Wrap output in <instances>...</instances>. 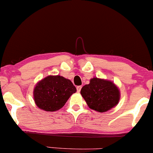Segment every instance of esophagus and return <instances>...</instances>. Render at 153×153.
Returning a JSON list of instances; mask_svg holds the SVG:
<instances>
[{
	"mask_svg": "<svg viewBox=\"0 0 153 153\" xmlns=\"http://www.w3.org/2000/svg\"><path fill=\"white\" fill-rule=\"evenodd\" d=\"M77 91H78V92L79 93L80 91V90H81V88H82V86L81 85H79V86H77Z\"/></svg>",
	"mask_w": 153,
	"mask_h": 153,
	"instance_id": "obj_1",
	"label": "esophagus"
}]
</instances>
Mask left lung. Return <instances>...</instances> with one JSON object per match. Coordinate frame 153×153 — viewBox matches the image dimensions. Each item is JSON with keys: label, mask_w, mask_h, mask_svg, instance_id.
I'll use <instances>...</instances> for the list:
<instances>
[{"label": "left lung", "mask_w": 153, "mask_h": 153, "mask_svg": "<svg viewBox=\"0 0 153 153\" xmlns=\"http://www.w3.org/2000/svg\"><path fill=\"white\" fill-rule=\"evenodd\" d=\"M80 94L91 109L103 113L115 107L120 100V91L113 81L94 77L81 88Z\"/></svg>", "instance_id": "1"}]
</instances>
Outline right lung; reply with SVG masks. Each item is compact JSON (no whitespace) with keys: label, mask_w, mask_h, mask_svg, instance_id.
I'll use <instances>...</instances> for the list:
<instances>
[{"label":"right lung","mask_w":153,"mask_h":153,"mask_svg":"<svg viewBox=\"0 0 153 153\" xmlns=\"http://www.w3.org/2000/svg\"><path fill=\"white\" fill-rule=\"evenodd\" d=\"M75 92L76 88L69 79L60 75H49L36 84L33 96L40 109L56 111L62 108Z\"/></svg>","instance_id":"right-lung-1"}]
</instances>
